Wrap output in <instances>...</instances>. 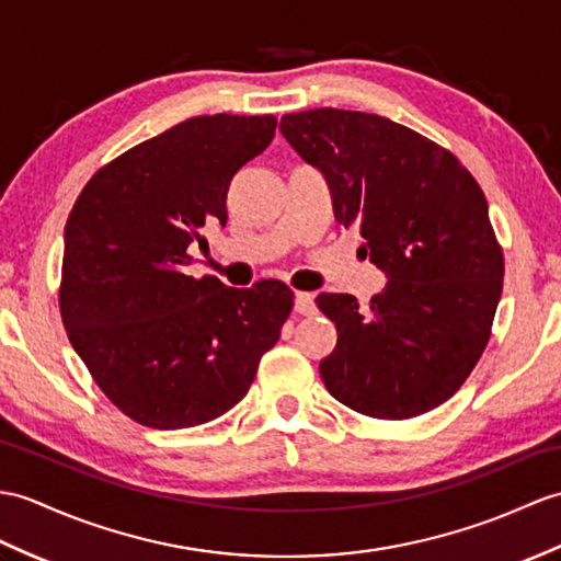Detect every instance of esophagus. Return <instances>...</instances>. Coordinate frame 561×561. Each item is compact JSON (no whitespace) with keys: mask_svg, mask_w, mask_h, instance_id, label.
Returning <instances> with one entry per match:
<instances>
[{"mask_svg":"<svg viewBox=\"0 0 561 561\" xmlns=\"http://www.w3.org/2000/svg\"><path fill=\"white\" fill-rule=\"evenodd\" d=\"M294 310L298 316H312L316 312V296L308 291H298L294 298Z\"/></svg>","mask_w":561,"mask_h":561,"instance_id":"esophagus-1","label":"esophagus"}]
</instances>
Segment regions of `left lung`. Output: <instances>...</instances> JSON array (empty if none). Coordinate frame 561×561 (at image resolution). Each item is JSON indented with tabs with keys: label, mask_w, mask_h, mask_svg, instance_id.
Wrapping results in <instances>:
<instances>
[{
	"label": "left lung",
	"mask_w": 561,
	"mask_h": 561,
	"mask_svg": "<svg viewBox=\"0 0 561 561\" xmlns=\"http://www.w3.org/2000/svg\"><path fill=\"white\" fill-rule=\"evenodd\" d=\"M279 131L330 184L334 217L360 229V251L389 277L360 310L320 294L336 346L320 360L328 392L380 421L445 403L490 342L504 253L488 201L451 150L387 116L318 107L284 114Z\"/></svg>",
	"instance_id": "obj_1"
}]
</instances>
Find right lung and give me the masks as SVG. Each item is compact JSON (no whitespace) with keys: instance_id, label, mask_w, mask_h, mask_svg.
I'll use <instances>...</instances> for the list:
<instances>
[{"instance_id":"right-lung-1","label":"right lung","mask_w":561,"mask_h":561,"mask_svg":"<svg viewBox=\"0 0 561 561\" xmlns=\"http://www.w3.org/2000/svg\"><path fill=\"white\" fill-rule=\"evenodd\" d=\"M275 128L272 114L193 116L100 167L71 207L61 322L104 397L140 425L219 419L279 340L294 308L284 282L233 289L186 275L205 227L227 225L233 174Z\"/></svg>"}]
</instances>
